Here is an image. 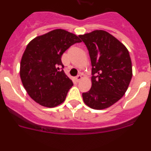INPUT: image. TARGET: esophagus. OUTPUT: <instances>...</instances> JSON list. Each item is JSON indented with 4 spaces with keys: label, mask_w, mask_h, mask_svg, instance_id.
I'll return each instance as SVG.
<instances>
[{
    "label": "esophagus",
    "mask_w": 151,
    "mask_h": 151,
    "mask_svg": "<svg viewBox=\"0 0 151 151\" xmlns=\"http://www.w3.org/2000/svg\"><path fill=\"white\" fill-rule=\"evenodd\" d=\"M82 79V76H81V75H78V76H77L76 77V80L77 82H79Z\"/></svg>",
    "instance_id": "1"
}]
</instances>
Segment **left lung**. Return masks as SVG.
Here are the masks:
<instances>
[{
    "instance_id": "obj_1",
    "label": "left lung",
    "mask_w": 151,
    "mask_h": 151,
    "mask_svg": "<svg viewBox=\"0 0 151 151\" xmlns=\"http://www.w3.org/2000/svg\"><path fill=\"white\" fill-rule=\"evenodd\" d=\"M91 62V88L82 94L85 104L94 110L110 107L125 94L132 77L129 50L104 30L80 35Z\"/></svg>"
}]
</instances>
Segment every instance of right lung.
<instances>
[{
  "label": "right lung",
  "instance_id": "1",
  "mask_svg": "<svg viewBox=\"0 0 151 151\" xmlns=\"http://www.w3.org/2000/svg\"><path fill=\"white\" fill-rule=\"evenodd\" d=\"M81 41L73 33L57 29L28 44L19 73L26 92L36 103L51 108L64 102L73 83L60 69L63 68L61 57L71 45Z\"/></svg>",
  "mask_w": 151,
  "mask_h": 151
}]
</instances>
